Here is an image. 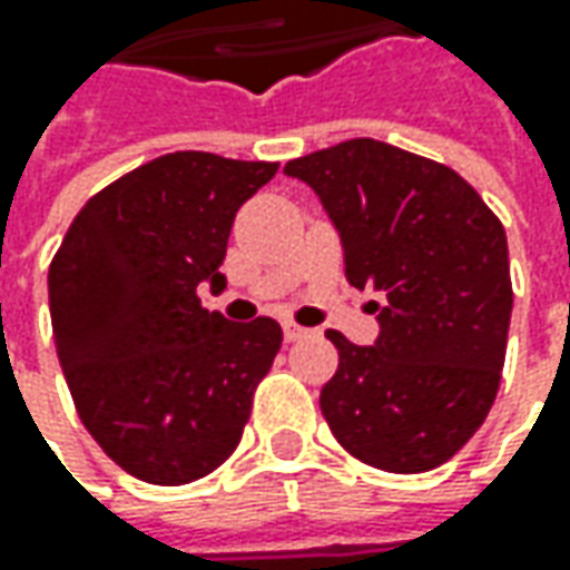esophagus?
I'll list each match as a JSON object with an SVG mask.
<instances>
[{
	"label": "esophagus",
	"instance_id": "esophagus-1",
	"mask_svg": "<svg viewBox=\"0 0 570 570\" xmlns=\"http://www.w3.org/2000/svg\"><path fill=\"white\" fill-rule=\"evenodd\" d=\"M282 330H285V340L288 342H297L307 336V330H304V326H297L295 320H285V323H282Z\"/></svg>",
	"mask_w": 570,
	"mask_h": 570
}]
</instances>
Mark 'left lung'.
I'll use <instances>...</instances> for the list:
<instances>
[{
  "instance_id": "8db88e82",
  "label": "left lung",
  "mask_w": 570,
  "mask_h": 570,
  "mask_svg": "<svg viewBox=\"0 0 570 570\" xmlns=\"http://www.w3.org/2000/svg\"><path fill=\"white\" fill-rule=\"evenodd\" d=\"M285 174L317 189L348 285L386 295L374 345L326 333L340 352L320 390L333 438L383 472L448 463L501 383L514 307L504 225L456 170L377 139L304 155Z\"/></svg>"
}]
</instances>
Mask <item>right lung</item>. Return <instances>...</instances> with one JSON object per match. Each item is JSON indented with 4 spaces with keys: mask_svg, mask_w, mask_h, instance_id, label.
I'll return each mask as SVG.
<instances>
[{
    "mask_svg": "<svg viewBox=\"0 0 570 570\" xmlns=\"http://www.w3.org/2000/svg\"><path fill=\"white\" fill-rule=\"evenodd\" d=\"M275 161L174 151L95 193L50 263V320L81 425L129 475L187 485L240 444L253 390L282 348L273 317L230 323L199 282L225 285L237 208Z\"/></svg>",
    "mask_w": 570,
    "mask_h": 570,
    "instance_id": "obj_1",
    "label": "right lung"
}]
</instances>
